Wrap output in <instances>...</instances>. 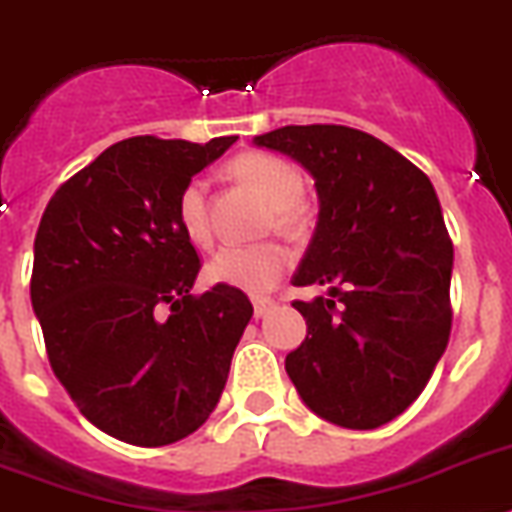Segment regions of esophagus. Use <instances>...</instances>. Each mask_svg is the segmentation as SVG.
Masks as SVG:
<instances>
[{
    "instance_id": "esophagus-1",
    "label": "esophagus",
    "mask_w": 512,
    "mask_h": 512,
    "mask_svg": "<svg viewBox=\"0 0 512 512\" xmlns=\"http://www.w3.org/2000/svg\"><path fill=\"white\" fill-rule=\"evenodd\" d=\"M273 299H270V296H255V299H252V307H255V317H265L268 315V309L273 307Z\"/></svg>"
}]
</instances>
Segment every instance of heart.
Wrapping results in <instances>:
<instances>
[{
    "label": "heart",
    "mask_w": 512,
    "mask_h": 512,
    "mask_svg": "<svg viewBox=\"0 0 512 512\" xmlns=\"http://www.w3.org/2000/svg\"><path fill=\"white\" fill-rule=\"evenodd\" d=\"M231 171L242 182L252 184L260 195L273 203L270 223L286 236H304L309 229L307 205L302 203L304 179L296 166L270 153H244L231 161ZM176 223L192 244H208L210 231L208 184L195 176L184 184L176 197ZM289 268V252L278 242L226 244L205 265V278L218 286L265 294L281 281Z\"/></svg>",
    "instance_id": "1"
}]
</instances>
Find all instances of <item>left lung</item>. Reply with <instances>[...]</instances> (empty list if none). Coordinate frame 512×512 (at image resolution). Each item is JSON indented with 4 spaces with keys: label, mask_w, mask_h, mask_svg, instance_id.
I'll list each match as a JSON object with an SVG mask.
<instances>
[{
    "label": "left lung",
    "mask_w": 512,
    "mask_h": 512,
    "mask_svg": "<svg viewBox=\"0 0 512 512\" xmlns=\"http://www.w3.org/2000/svg\"><path fill=\"white\" fill-rule=\"evenodd\" d=\"M252 143L302 163L320 203L291 281L328 296L294 302L307 338L286 372L325 422L382 427L419 398L448 346L453 244L435 187L398 150L341 124H289Z\"/></svg>",
    "instance_id": "1"
}]
</instances>
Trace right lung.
Returning a JSON list of instances; mask_svg holds the SVG:
<instances>
[{
  "label": "right lung",
  "mask_w": 512,
  "mask_h": 512,
  "mask_svg": "<svg viewBox=\"0 0 512 512\" xmlns=\"http://www.w3.org/2000/svg\"><path fill=\"white\" fill-rule=\"evenodd\" d=\"M234 143L122 140L54 192L38 226L30 302L51 369L90 424L130 445L208 422L252 317L239 289L190 294L200 260L176 223L184 184Z\"/></svg>",
  "instance_id": "right-lung-1"
}]
</instances>
